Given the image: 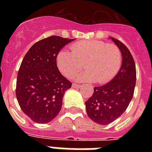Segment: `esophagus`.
<instances>
[{"label": "esophagus", "mask_w": 152, "mask_h": 152, "mask_svg": "<svg viewBox=\"0 0 152 152\" xmlns=\"http://www.w3.org/2000/svg\"><path fill=\"white\" fill-rule=\"evenodd\" d=\"M81 87H82V86L80 85V84H76V83H73V84H72V88H81Z\"/></svg>", "instance_id": "34e87169"}]
</instances>
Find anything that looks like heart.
Segmentation results:
<instances>
[{"mask_svg": "<svg viewBox=\"0 0 152 152\" xmlns=\"http://www.w3.org/2000/svg\"><path fill=\"white\" fill-rule=\"evenodd\" d=\"M71 52L62 50L57 56L60 71L68 77L76 74L81 68L86 70L75 76L80 82L108 83L118 74L122 57L118 46L97 40L77 42L70 47Z\"/></svg>", "mask_w": 152, "mask_h": 152, "instance_id": "obj_1", "label": "heart"}]
</instances>
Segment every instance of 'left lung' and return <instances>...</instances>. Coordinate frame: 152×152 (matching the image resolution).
Masks as SVG:
<instances>
[{
  "label": "left lung",
  "instance_id": "left-lung-1",
  "mask_svg": "<svg viewBox=\"0 0 152 152\" xmlns=\"http://www.w3.org/2000/svg\"><path fill=\"white\" fill-rule=\"evenodd\" d=\"M110 39L121 53V69L109 83L95 87L92 96L85 102L88 117L102 125L113 122L125 112L133 97L137 80L136 65L129 49L118 39Z\"/></svg>",
  "mask_w": 152,
  "mask_h": 152
}]
</instances>
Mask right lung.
Here are the masks:
<instances>
[{"label": "right lung", "mask_w": 152, "mask_h": 152, "mask_svg": "<svg viewBox=\"0 0 152 152\" xmlns=\"http://www.w3.org/2000/svg\"><path fill=\"white\" fill-rule=\"evenodd\" d=\"M75 39L50 36L30 48L18 72L16 99L23 112L36 123L45 124L59 113L64 93L72 83L57 66V56Z\"/></svg>", "instance_id": "right-lung-1"}]
</instances>
